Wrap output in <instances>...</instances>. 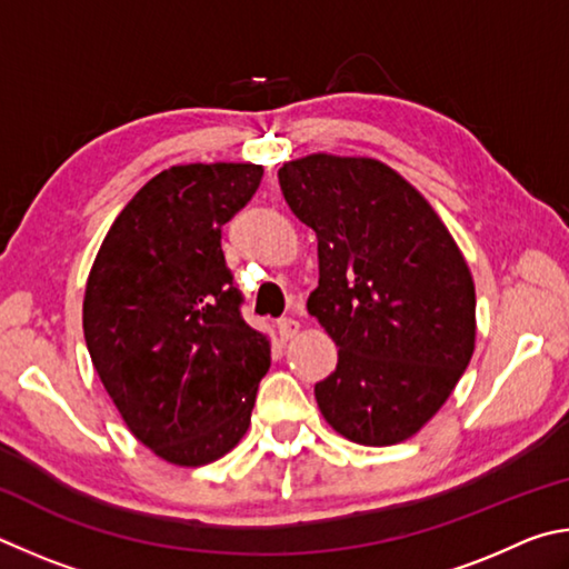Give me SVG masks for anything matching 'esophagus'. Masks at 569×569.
<instances>
[{
  "label": "esophagus",
  "mask_w": 569,
  "mask_h": 569,
  "mask_svg": "<svg viewBox=\"0 0 569 569\" xmlns=\"http://www.w3.org/2000/svg\"><path fill=\"white\" fill-rule=\"evenodd\" d=\"M277 330L282 340H292V337L300 332V322H297L295 317H282V320L277 322Z\"/></svg>",
  "instance_id": "1"
}]
</instances>
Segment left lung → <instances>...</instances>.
<instances>
[{"instance_id":"8db88e82","label":"left lung","mask_w":569,"mask_h":569,"mask_svg":"<svg viewBox=\"0 0 569 569\" xmlns=\"http://www.w3.org/2000/svg\"><path fill=\"white\" fill-rule=\"evenodd\" d=\"M277 177L317 234L320 284L307 310L340 347L337 370L315 385L317 405L357 445L402 442L470 365V267L430 202L377 159L310 154Z\"/></svg>"}]
</instances>
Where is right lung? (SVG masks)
I'll return each mask as SVG.
<instances>
[{"label": "right lung", "mask_w": 569, "mask_h": 569, "mask_svg": "<svg viewBox=\"0 0 569 569\" xmlns=\"http://www.w3.org/2000/svg\"><path fill=\"white\" fill-rule=\"evenodd\" d=\"M259 164H179L149 179L109 227L87 279L92 365L139 442L182 467L242 440L269 340L242 320L222 224L262 182Z\"/></svg>", "instance_id": "add662e5"}]
</instances>
